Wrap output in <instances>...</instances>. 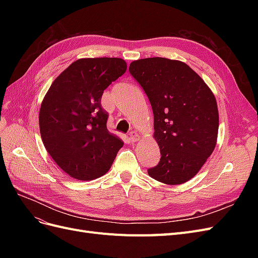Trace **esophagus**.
<instances>
[{
	"label": "esophagus",
	"instance_id": "34e87169",
	"mask_svg": "<svg viewBox=\"0 0 258 258\" xmlns=\"http://www.w3.org/2000/svg\"><path fill=\"white\" fill-rule=\"evenodd\" d=\"M140 136H139V134H137V132H135V131H132L131 134L129 135V140H130V142H132V143H136V142H138V141H140Z\"/></svg>",
	"mask_w": 258,
	"mask_h": 258
}]
</instances>
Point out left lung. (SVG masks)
<instances>
[{
    "label": "left lung",
    "mask_w": 258,
    "mask_h": 258,
    "mask_svg": "<svg viewBox=\"0 0 258 258\" xmlns=\"http://www.w3.org/2000/svg\"><path fill=\"white\" fill-rule=\"evenodd\" d=\"M129 72L150 99L160 148V161L148 175L168 185L189 181L216 145L218 110L212 90L178 60L140 59L131 62Z\"/></svg>",
    "instance_id": "8db88e82"
}]
</instances>
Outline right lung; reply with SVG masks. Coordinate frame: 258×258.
<instances>
[{"label":"right lung","instance_id":"obj_1","mask_svg":"<svg viewBox=\"0 0 258 258\" xmlns=\"http://www.w3.org/2000/svg\"><path fill=\"white\" fill-rule=\"evenodd\" d=\"M127 70L120 58H83L54 80L41 104L40 131L54 162L79 181H90L110 170L121 139L106 128L101 97Z\"/></svg>","mask_w":258,"mask_h":258}]
</instances>
